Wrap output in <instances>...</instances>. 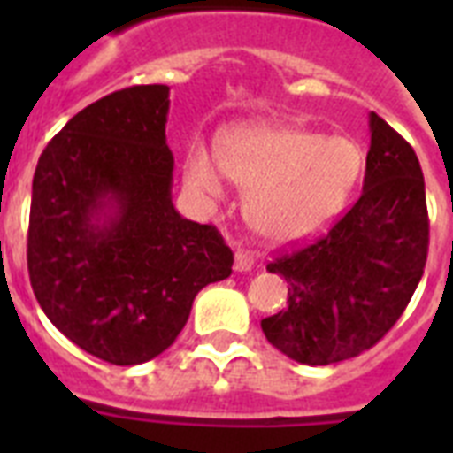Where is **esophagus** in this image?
Wrapping results in <instances>:
<instances>
[{"mask_svg":"<svg viewBox=\"0 0 453 453\" xmlns=\"http://www.w3.org/2000/svg\"><path fill=\"white\" fill-rule=\"evenodd\" d=\"M251 268H254V254H249V251H237V254H234V270H237V273H249Z\"/></svg>","mask_w":453,"mask_h":453,"instance_id":"1","label":"esophagus"}]
</instances>
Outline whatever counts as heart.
I'll use <instances>...</instances> for the list:
<instances>
[{"label":"heart","mask_w":453,"mask_h":453,"mask_svg":"<svg viewBox=\"0 0 453 453\" xmlns=\"http://www.w3.org/2000/svg\"><path fill=\"white\" fill-rule=\"evenodd\" d=\"M365 166L348 136H319L294 124L249 122L223 131L219 152L202 141L185 152V185L206 202L226 197V178L247 188L244 213L265 240L303 242L343 213Z\"/></svg>","instance_id":"obj_1"}]
</instances>
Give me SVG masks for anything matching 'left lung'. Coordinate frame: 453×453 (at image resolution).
Returning <instances> with one entry per match:
<instances>
[{"instance_id": "1", "label": "left lung", "mask_w": 453, "mask_h": 453, "mask_svg": "<svg viewBox=\"0 0 453 453\" xmlns=\"http://www.w3.org/2000/svg\"><path fill=\"white\" fill-rule=\"evenodd\" d=\"M369 131L362 197L326 237L268 263L289 284V301L261 319V329L301 365H334L379 343L426 268L428 209L418 157L376 112Z\"/></svg>"}]
</instances>
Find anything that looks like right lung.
Masks as SVG:
<instances>
[{
	"mask_svg": "<svg viewBox=\"0 0 453 453\" xmlns=\"http://www.w3.org/2000/svg\"><path fill=\"white\" fill-rule=\"evenodd\" d=\"M166 117V84L115 91L53 136L32 178V291L60 334L110 365L162 355L199 291L233 273L219 230L173 206Z\"/></svg>",
	"mask_w": 453,
	"mask_h": 453,
	"instance_id": "add662e5",
	"label": "right lung"
}]
</instances>
